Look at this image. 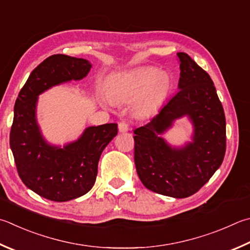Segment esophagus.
Instances as JSON below:
<instances>
[{
  "label": "esophagus",
  "mask_w": 250,
  "mask_h": 250,
  "mask_svg": "<svg viewBox=\"0 0 250 250\" xmlns=\"http://www.w3.org/2000/svg\"><path fill=\"white\" fill-rule=\"evenodd\" d=\"M118 129H119V132L125 133L129 130V125L125 121H121V122H119V125H118Z\"/></svg>",
  "instance_id": "34e87169"
}]
</instances>
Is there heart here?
Segmentation results:
<instances>
[{
	"label": "heart",
	"mask_w": 250,
	"mask_h": 250,
	"mask_svg": "<svg viewBox=\"0 0 250 250\" xmlns=\"http://www.w3.org/2000/svg\"><path fill=\"white\" fill-rule=\"evenodd\" d=\"M166 87L165 76H158V72L152 69L115 75L107 85L109 96L116 99L134 98L146 89L138 104V110L141 112L151 110L164 95ZM109 96L105 93L99 94V101L102 104H108Z\"/></svg>",
	"instance_id": "obj_1"
}]
</instances>
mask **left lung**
<instances>
[{
    "mask_svg": "<svg viewBox=\"0 0 250 250\" xmlns=\"http://www.w3.org/2000/svg\"><path fill=\"white\" fill-rule=\"evenodd\" d=\"M180 78L146 125L135 129L134 163L140 180L152 191L172 198L196 193L221 166L226 149V122L215 86L187 53L178 52ZM187 115L194 126L193 142L171 147L160 137L173 121Z\"/></svg>",
    "mask_w": 250,
    "mask_h": 250,
    "instance_id": "8db88e82",
    "label": "left lung"
}]
</instances>
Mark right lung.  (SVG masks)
<instances>
[{"label":"right lung","instance_id":"obj_1","mask_svg":"<svg viewBox=\"0 0 250 250\" xmlns=\"http://www.w3.org/2000/svg\"><path fill=\"white\" fill-rule=\"evenodd\" d=\"M92 67L85 59L53 54L31 72L14 107L10 146L22 183L40 197L64 202L84 196L96 180L98 161L118 133L117 124L88 126L64 146L49 144L36 118L38 96L72 80L84 79Z\"/></svg>","mask_w":250,"mask_h":250}]
</instances>
